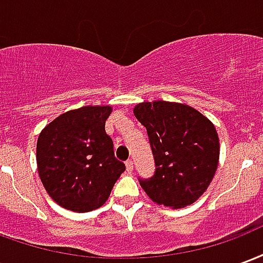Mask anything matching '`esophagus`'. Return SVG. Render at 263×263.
Listing matches in <instances>:
<instances>
[{"label":"esophagus","instance_id":"esophagus-1","mask_svg":"<svg viewBox=\"0 0 263 263\" xmlns=\"http://www.w3.org/2000/svg\"><path fill=\"white\" fill-rule=\"evenodd\" d=\"M125 166H126V172H128V173H131V172L134 171V162H132L131 159L126 160Z\"/></svg>","mask_w":263,"mask_h":263}]
</instances>
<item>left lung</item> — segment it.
<instances>
[{
	"instance_id": "obj_1",
	"label": "left lung",
	"mask_w": 263,
	"mask_h": 263,
	"mask_svg": "<svg viewBox=\"0 0 263 263\" xmlns=\"http://www.w3.org/2000/svg\"><path fill=\"white\" fill-rule=\"evenodd\" d=\"M137 120L146 128L155 173L139 183L155 203L172 209L193 204L217 171L220 141L214 125L197 109L167 101L138 104Z\"/></svg>"
}]
</instances>
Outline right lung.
<instances>
[{
	"label": "right lung",
	"instance_id": "1",
	"mask_svg": "<svg viewBox=\"0 0 263 263\" xmlns=\"http://www.w3.org/2000/svg\"><path fill=\"white\" fill-rule=\"evenodd\" d=\"M111 107H81L53 120L37 138V172L63 209L87 213L101 207L125 165L115 158L105 132Z\"/></svg>",
	"mask_w": 263,
	"mask_h": 263
}]
</instances>
